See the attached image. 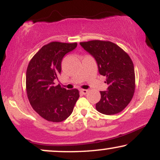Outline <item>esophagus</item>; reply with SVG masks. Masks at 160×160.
I'll return each mask as SVG.
<instances>
[{"label": "esophagus", "instance_id": "34e87169", "mask_svg": "<svg viewBox=\"0 0 160 160\" xmlns=\"http://www.w3.org/2000/svg\"><path fill=\"white\" fill-rule=\"evenodd\" d=\"M89 90L88 89H80V92H82L83 95H86L88 93Z\"/></svg>", "mask_w": 160, "mask_h": 160}]
</instances>
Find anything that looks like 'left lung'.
<instances>
[{
	"label": "left lung",
	"instance_id": "left-lung-1",
	"mask_svg": "<svg viewBox=\"0 0 160 160\" xmlns=\"http://www.w3.org/2000/svg\"><path fill=\"white\" fill-rule=\"evenodd\" d=\"M80 44L97 62L98 72L106 77L107 91H101L95 104L98 112L106 115L120 113L129 104L135 92L133 62L119 46L110 41L90 40Z\"/></svg>",
	"mask_w": 160,
	"mask_h": 160
}]
</instances>
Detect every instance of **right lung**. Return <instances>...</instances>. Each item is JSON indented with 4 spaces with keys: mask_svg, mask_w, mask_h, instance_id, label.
<instances>
[{
    "mask_svg": "<svg viewBox=\"0 0 160 160\" xmlns=\"http://www.w3.org/2000/svg\"><path fill=\"white\" fill-rule=\"evenodd\" d=\"M78 43L51 42L32 58L26 71V91L33 109L45 120L62 122L72 113L80 97L78 89L67 90L54 81L62 71V61Z\"/></svg>",
    "mask_w": 160,
    "mask_h": 160,
    "instance_id": "right-lung-1",
    "label": "right lung"
}]
</instances>
